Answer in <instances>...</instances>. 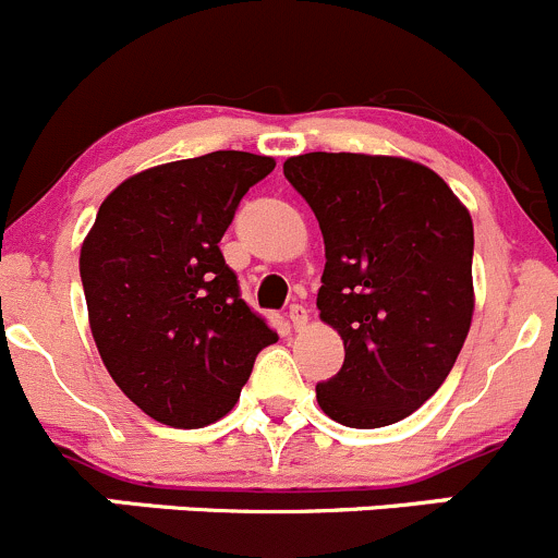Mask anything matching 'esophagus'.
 I'll list each match as a JSON object with an SVG mask.
<instances>
[{
	"label": "esophagus",
	"instance_id": "esophagus-1",
	"mask_svg": "<svg viewBox=\"0 0 558 558\" xmlns=\"http://www.w3.org/2000/svg\"><path fill=\"white\" fill-rule=\"evenodd\" d=\"M287 317H290V323H292V328L295 330H303L306 328V323H308V308L306 306H290V314H287Z\"/></svg>",
	"mask_w": 558,
	"mask_h": 558
}]
</instances>
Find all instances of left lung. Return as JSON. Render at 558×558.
<instances>
[{"instance_id":"obj_1","label":"left lung","mask_w":558,"mask_h":558,"mask_svg":"<svg viewBox=\"0 0 558 558\" xmlns=\"http://www.w3.org/2000/svg\"><path fill=\"white\" fill-rule=\"evenodd\" d=\"M284 175L323 230L317 308L344 341L319 410L350 428L404 421L448 379L472 325V217L442 175L404 157L312 151Z\"/></svg>"}]
</instances>
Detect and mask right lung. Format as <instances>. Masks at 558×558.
Masks as SVG:
<instances>
[{
  "label": "right lung",
  "mask_w": 558,
  "mask_h": 558,
  "mask_svg": "<svg viewBox=\"0 0 558 558\" xmlns=\"http://www.w3.org/2000/svg\"><path fill=\"white\" fill-rule=\"evenodd\" d=\"M274 157L211 151L141 170L99 206L81 246L89 328L121 393L173 428L228 415L279 339L219 252L241 197Z\"/></svg>",
  "instance_id": "right-lung-1"
}]
</instances>
